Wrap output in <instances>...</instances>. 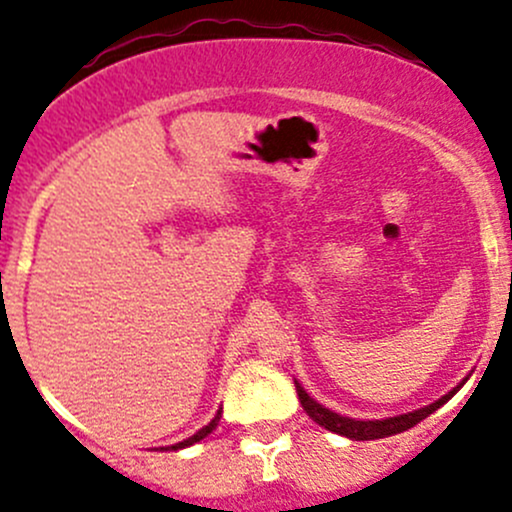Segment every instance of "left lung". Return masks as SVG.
I'll return each instance as SVG.
<instances>
[{
  "label": "left lung",
  "instance_id": "1",
  "mask_svg": "<svg viewBox=\"0 0 512 512\" xmlns=\"http://www.w3.org/2000/svg\"><path fill=\"white\" fill-rule=\"evenodd\" d=\"M461 384H458V387H461ZM458 387L453 389V392L446 394V397H441L439 402L429 404V407H424V409H416V412L389 416V419H377V421H357V419H350V416H340V414L330 412V409H325L323 404L313 402V399L308 397V392H305V389L295 382V392H298V399H300V404H303L305 414H308L315 424L323 426V429L335 431V434L347 436V439H352V441L384 439V436H392V434H399V431L412 429V426L419 424L421 419H426L429 414H434L441 404L449 402L453 394L458 392Z\"/></svg>",
  "mask_w": 512,
  "mask_h": 512
}]
</instances>
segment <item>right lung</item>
Masks as SVG:
<instances>
[{
  "label": "right lung",
  "instance_id": "right-lung-1",
  "mask_svg": "<svg viewBox=\"0 0 512 512\" xmlns=\"http://www.w3.org/2000/svg\"><path fill=\"white\" fill-rule=\"evenodd\" d=\"M219 419H221V409H219V412H217V416H214V419H212V421H209V424H207V426H204V429H199V431H197V434H194V436H189V439H184V441H179V444H175V446H170V449H172V451H177V449H184V446H192V444H197V441H202V439H204V436H209V434H212V431H214V429H217ZM165 451H167V449H165Z\"/></svg>",
  "mask_w": 512,
  "mask_h": 512
}]
</instances>
